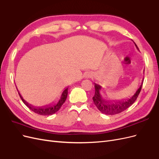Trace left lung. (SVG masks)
I'll return each mask as SVG.
<instances>
[{
    "label": "left lung",
    "instance_id": "1",
    "mask_svg": "<svg viewBox=\"0 0 159 159\" xmlns=\"http://www.w3.org/2000/svg\"><path fill=\"white\" fill-rule=\"evenodd\" d=\"M134 44L135 45L137 49H139L135 43L134 42ZM143 72H145V70H143ZM143 83V80H142L141 84L140 86H139V88L131 98L116 101L103 99L102 94L100 93V91L102 89V87L97 84H95L94 86L95 91V95L93 97V103L100 111L105 115H115L121 113L129 107L135 102V100L137 99L141 90Z\"/></svg>",
    "mask_w": 159,
    "mask_h": 159
}]
</instances>
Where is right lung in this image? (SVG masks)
I'll return each instance as SVG.
<instances>
[{
	"instance_id": "1",
	"label": "right lung",
	"mask_w": 159,
	"mask_h": 159,
	"mask_svg": "<svg viewBox=\"0 0 159 159\" xmlns=\"http://www.w3.org/2000/svg\"><path fill=\"white\" fill-rule=\"evenodd\" d=\"M68 88L69 87H67L66 88H65V89L63 91V92H62L60 96V99L56 103H52V104L46 105H44V106H42V107H36L30 103H28L26 101H25L23 99L22 96L20 95V92H19L18 89L17 90H18V94L20 95V97L22 102H24V103H25L30 109H31L32 111L41 115H50L56 113L57 111L61 108L62 105H63L64 103L66 102L67 96H68Z\"/></svg>"
}]
</instances>
